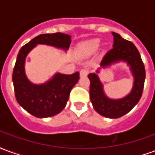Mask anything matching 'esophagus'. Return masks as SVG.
I'll return each mask as SVG.
<instances>
[{"mask_svg":"<svg viewBox=\"0 0 155 155\" xmlns=\"http://www.w3.org/2000/svg\"><path fill=\"white\" fill-rule=\"evenodd\" d=\"M89 74V70H88L87 68H84V69H82L80 71V75H81V77H85L87 74Z\"/></svg>","mask_w":155,"mask_h":155,"instance_id":"1","label":"esophagus"}]
</instances>
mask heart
I'll return each mask as SVG.
<instances>
[{"label": "heart", "instance_id": "heart-1", "mask_svg": "<svg viewBox=\"0 0 155 155\" xmlns=\"http://www.w3.org/2000/svg\"><path fill=\"white\" fill-rule=\"evenodd\" d=\"M99 46H100L99 39H91L79 45L78 51L80 54L83 55H91L97 51Z\"/></svg>", "mask_w": 155, "mask_h": 155}]
</instances>
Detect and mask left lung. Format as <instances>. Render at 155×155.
Masks as SVG:
<instances>
[{"instance_id": "obj_1", "label": "left lung", "mask_w": 155, "mask_h": 155, "mask_svg": "<svg viewBox=\"0 0 155 155\" xmlns=\"http://www.w3.org/2000/svg\"><path fill=\"white\" fill-rule=\"evenodd\" d=\"M112 35L114 36L113 48L103 57L100 67L95 72L88 74V78L91 81L90 97L95 111L102 116L116 119L129 113L140 101L145 80V70L135 45L122 38L118 33L112 32ZM120 62L125 63L130 68L134 79L133 86L125 97L112 99L105 94L104 85L97 74L101 69L107 68Z\"/></svg>"}]
</instances>
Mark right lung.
<instances>
[{
  "label": "right lung",
  "mask_w": 155,
  "mask_h": 155,
  "mask_svg": "<svg viewBox=\"0 0 155 155\" xmlns=\"http://www.w3.org/2000/svg\"><path fill=\"white\" fill-rule=\"evenodd\" d=\"M71 43V36L63 33L41 34L22 46L16 58L12 81L15 99L24 110L37 118L54 116L63 110L70 93L80 79L79 72L64 74L56 72L47 81L35 84L25 74V59L38 45L66 51Z\"/></svg>",
  "instance_id": "1"
}]
</instances>
